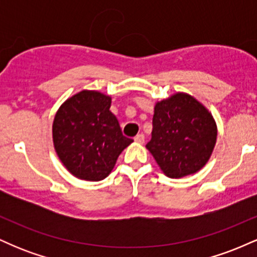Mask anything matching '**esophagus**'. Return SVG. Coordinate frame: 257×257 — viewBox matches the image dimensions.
I'll return each instance as SVG.
<instances>
[{
	"mask_svg": "<svg viewBox=\"0 0 257 257\" xmlns=\"http://www.w3.org/2000/svg\"><path fill=\"white\" fill-rule=\"evenodd\" d=\"M135 143L138 144H144V141H145V137H144V134H138L137 137L134 138Z\"/></svg>",
	"mask_w": 257,
	"mask_h": 257,
	"instance_id": "1",
	"label": "esophagus"
}]
</instances>
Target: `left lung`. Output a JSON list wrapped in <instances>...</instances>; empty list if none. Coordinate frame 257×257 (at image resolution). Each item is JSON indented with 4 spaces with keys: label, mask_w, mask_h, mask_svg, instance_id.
Wrapping results in <instances>:
<instances>
[{
    "label": "left lung",
    "mask_w": 257,
    "mask_h": 257,
    "mask_svg": "<svg viewBox=\"0 0 257 257\" xmlns=\"http://www.w3.org/2000/svg\"><path fill=\"white\" fill-rule=\"evenodd\" d=\"M216 137L210 112L193 96L176 93L156 104L152 138L146 147L163 173L178 179L205 166Z\"/></svg>",
    "instance_id": "obj_1"
}]
</instances>
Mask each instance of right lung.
<instances>
[{
  "instance_id": "1",
  "label": "right lung",
  "mask_w": 257,
  "mask_h": 257,
  "mask_svg": "<svg viewBox=\"0 0 257 257\" xmlns=\"http://www.w3.org/2000/svg\"><path fill=\"white\" fill-rule=\"evenodd\" d=\"M111 98L82 90L60 106L53 122V143L66 169L87 181L105 179L120 152L133 143L110 111Z\"/></svg>"
}]
</instances>
